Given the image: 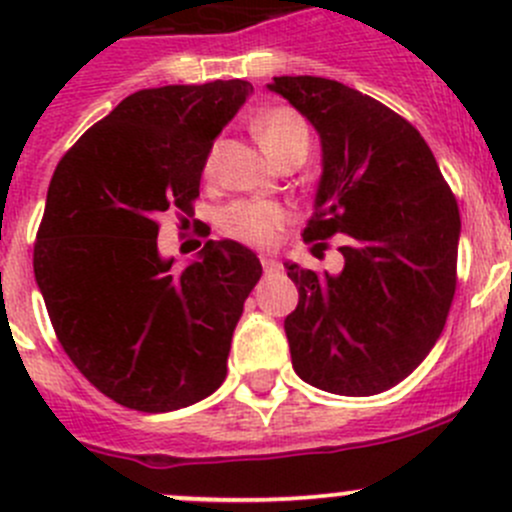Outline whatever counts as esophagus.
I'll return each mask as SVG.
<instances>
[{
	"instance_id": "1",
	"label": "esophagus",
	"mask_w": 512,
	"mask_h": 512,
	"mask_svg": "<svg viewBox=\"0 0 512 512\" xmlns=\"http://www.w3.org/2000/svg\"><path fill=\"white\" fill-rule=\"evenodd\" d=\"M260 260H262V270H265V275H277V272L282 270V265H280V260H277V257L262 255Z\"/></svg>"
}]
</instances>
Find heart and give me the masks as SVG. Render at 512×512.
Returning a JSON list of instances; mask_svg holds the SVG:
<instances>
[{
  "label": "heart",
  "mask_w": 512,
  "mask_h": 512,
  "mask_svg": "<svg viewBox=\"0 0 512 512\" xmlns=\"http://www.w3.org/2000/svg\"><path fill=\"white\" fill-rule=\"evenodd\" d=\"M252 133H255L257 143L262 151L270 156L272 163L277 160L299 156L304 160L309 151V128L304 118L292 108H267L260 116L252 121ZM215 151L208 153L205 158V173L213 170ZM285 223V213L280 205L272 203H257V200H237V203L227 205L220 213V227L230 237L250 245H265L275 237Z\"/></svg>",
  "instance_id": "1"
}]
</instances>
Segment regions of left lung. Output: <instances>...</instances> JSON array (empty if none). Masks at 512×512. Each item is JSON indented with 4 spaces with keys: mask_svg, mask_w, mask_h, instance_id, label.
<instances>
[{
    "mask_svg": "<svg viewBox=\"0 0 512 512\" xmlns=\"http://www.w3.org/2000/svg\"><path fill=\"white\" fill-rule=\"evenodd\" d=\"M317 131L322 175L304 240L344 235L337 275L285 262L297 376L339 396L404 381L441 337L456 292L461 215L421 133L376 98L322 76H275Z\"/></svg>",
    "mask_w": 512,
    "mask_h": 512,
    "instance_id": "obj_1",
    "label": "left lung"
}]
</instances>
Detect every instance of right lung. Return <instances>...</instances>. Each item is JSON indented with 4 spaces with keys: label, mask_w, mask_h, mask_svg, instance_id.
Masks as SVG:
<instances>
[{
    "label": "right lung",
    "mask_w": 512,
    "mask_h": 512,
    "mask_svg": "<svg viewBox=\"0 0 512 512\" xmlns=\"http://www.w3.org/2000/svg\"><path fill=\"white\" fill-rule=\"evenodd\" d=\"M250 94L242 79L136 91L54 170L36 285L76 369L128 409H185L225 381L260 260L235 240H208L175 270L156 220L193 213L205 158Z\"/></svg>",
    "instance_id": "add662e5"
}]
</instances>
